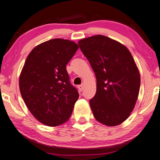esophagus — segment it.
<instances>
[{
  "instance_id": "34e87169",
  "label": "esophagus",
  "mask_w": 160,
  "mask_h": 160,
  "mask_svg": "<svg viewBox=\"0 0 160 160\" xmlns=\"http://www.w3.org/2000/svg\"><path fill=\"white\" fill-rule=\"evenodd\" d=\"M78 88L79 89V90H80V91H83V89H84V84L78 85Z\"/></svg>"
}]
</instances>
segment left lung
<instances>
[{"instance_id":"obj_1","label":"left lung","mask_w":160,"mask_h":160,"mask_svg":"<svg viewBox=\"0 0 160 160\" xmlns=\"http://www.w3.org/2000/svg\"><path fill=\"white\" fill-rule=\"evenodd\" d=\"M78 46L95 73L97 90L89 100L96 119L116 126L128 119L138 96L141 78L128 48L98 35L82 39Z\"/></svg>"}]
</instances>
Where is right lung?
Listing matches in <instances>:
<instances>
[{
  "instance_id": "add662e5",
  "label": "right lung",
  "mask_w": 160,
  "mask_h": 160,
  "mask_svg": "<svg viewBox=\"0 0 160 160\" xmlns=\"http://www.w3.org/2000/svg\"><path fill=\"white\" fill-rule=\"evenodd\" d=\"M78 49L73 41L54 38L35 47L26 59L19 76L21 95L46 125H60L72 114L79 95L70 82L66 65Z\"/></svg>"
}]
</instances>
